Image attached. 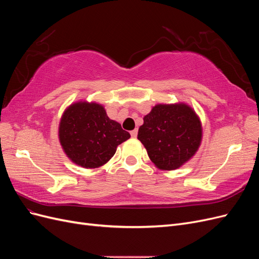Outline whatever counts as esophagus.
Returning <instances> with one entry per match:
<instances>
[{"mask_svg": "<svg viewBox=\"0 0 259 259\" xmlns=\"http://www.w3.org/2000/svg\"><path fill=\"white\" fill-rule=\"evenodd\" d=\"M137 133H138V131H137L136 128H135L134 131H132V132H131L132 137H133V138H136V137H137Z\"/></svg>", "mask_w": 259, "mask_h": 259, "instance_id": "1", "label": "esophagus"}]
</instances>
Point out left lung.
Returning <instances> with one entry per match:
<instances>
[{
	"instance_id": "left-lung-1",
	"label": "left lung",
	"mask_w": 259,
	"mask_h": 259,
	"mask_svg": "<svg viewBox=\"0 0 259 259\" xmlns=\"http://www.w3.org/2000/svg\"><path fill=\"white\" fill-rule=\"evenodd\" d=\"M202 134L200 117L189 105L158 104L144 116L137 138L156 167L174 170L197 153Z\"/></svg>"
}]
</instances>
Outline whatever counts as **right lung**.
<instances>
[{
  "instance_id": "1",
  "label": "right lung",
  "mask_w": 259,
  "mask_h": 259,
  "mask_svg": "<svg viewBox=\"0 0 259 259\" xmlns=\"http://www.w3.org/2000/svg\"><path fill=\"white\" fill-rule=\"evenodd\" d=\"M131 137L121 124L109 119L103 105L80 100L62 113L58 138L62 150L74 164L98 168L114 155L116 148Z\"/></svg>"
}]
</instances>
